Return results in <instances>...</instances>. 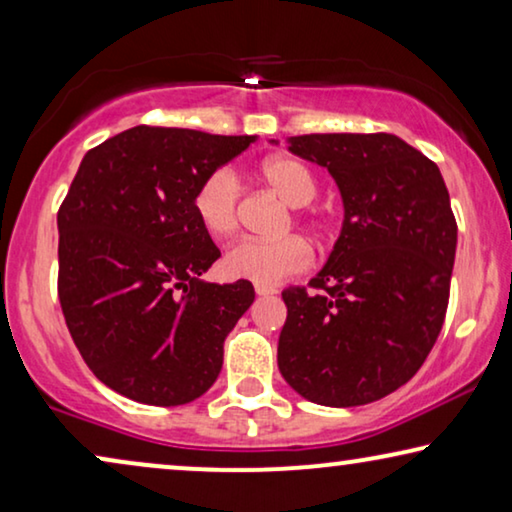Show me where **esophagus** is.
Returning <instances> with one entry per match:
<instances>
[{"instance_id":"34e87169","label":"esophagus","mask_w":512,"mask_h":512,"mask_svg":"<svg viewBox=\"0 0 512 512\" xmlns=\"http://www.w3.org/2000/svg\"><path fill=\"white\" fill-rule=\"evenodd\" d=\"M256 293H258V296H272V293H277V289H272V286H258L256 284Z\"/></svg>"}]
</instances>
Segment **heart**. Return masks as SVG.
I'll list each match as a JSON object with an SVG mask.
<instances>
[{
  "instance_id": "b5f03b06",
  "label": "heart",
  "mask_w": 512,
  "mask_h": 512,
  "mask_svg": "<svg viewBox=\"0 0 512 512\" xmlns=\"http://www.w3.org/2000/svg\"><path fill=\"white\" fill-rule=\"evenodd\" d=\"M258 174L291 207L310 205L317 195V179L303 160L272 156L263 160ZM193 209L200 226L216 240L230 237L240 223V181L226 167L200 181L193 195ZM312 265L310 244L300 237L282 240H242L228 249L223 270L233 279H249L258 286H275Z\"/></svg>"
}]
</instances>
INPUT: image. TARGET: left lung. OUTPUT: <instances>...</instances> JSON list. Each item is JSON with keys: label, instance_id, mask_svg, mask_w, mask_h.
<instances>
[{"label": "left lung", "instance_id": "1", "mask_svg": "<svg viewBox=\"0 0 512 512\" xmlns=\"http://www.w3.org/2000/svg\"><path fill=\"white\" fill-rule=\"evenodd\" d=\"M333 174L345 223L310 288L282 291L277 363L307 401H380L422 368L443 328L457 219L438 165L387 132L291 137Z\"/></svg>", "mask_w": 512, "mask_h": 512}]
</instances>
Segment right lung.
I'll list each match as a JSON object with an SVG mask.
<instances>
[{
    "mask_svg": "<svg viewBox=\"0 0 512 512\" xmlns=\"http://www.w3.org/2000/svg\"><path fill=\"white\" fill-rule=\"evenodd\" d=\"M256 137L137 125L81 160L58 209V298L97 380L146 405L205 394L223 340L254 303L247 279L200 282L221 256L200 226V181Z\"/></svg>",
    "mask_w": 512,
    "mask_h": 512,
    "instance_id": "1",
    "label": "right lung"
}]
</instances>
